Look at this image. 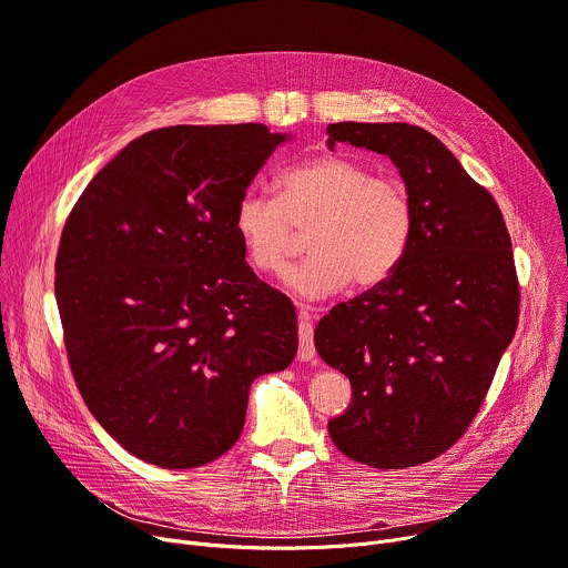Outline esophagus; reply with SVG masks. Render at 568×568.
<instances>
[{"mask_svg": "<svg viewBox=\"0 0 568 568\" xmlns=\"http://www.w3.org/2000/svg\"><path fill=\"white\" fill-rule=\"evenodd\" d=\"M302 362H311L315 356V343H313V324L308 320V313H302L300 317V352H296Z\"/></svg>", "mask_w": 568, "mask_h": 568, "instance_id": "1", "label": "esophagus"}]
</instances>
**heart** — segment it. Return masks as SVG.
Returning a JSON list of instances; mask_svg holds the SVG:
<instances>
[{"instance_id": "obj_1", "label": "heart", "mask_w": 568, "mask_h": 568, "mask_svg": "<svg viewBox=\"0 0 568 568\" xmlns=\"http://www.w3.org/2000/svg\"><path fill=\"white\" fill-rule=\"evenodd\" d=\"M311 257L285 283L306 300L334 294L352 281L375 287L405 260L416 209L398 176L373 174L345 154H320L276 179V197L246 191L234 206V232L251 266L281 274L294 253V227H308Z\"/></svg>"}]
</instances>
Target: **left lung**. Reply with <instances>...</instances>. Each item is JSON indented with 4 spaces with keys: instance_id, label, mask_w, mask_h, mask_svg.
<instances>
[{
    "instance_id": "obj_1",
    "label": "left lung",
    "mask_w": 568,
    "mask_h": 568,
    "mask_svg": "<svg viewBox=\"0 0 568 568\" xmlns=\"http://www.w3.org/2000/svg\"><path fill=\"white\" fill-rule=\"evenodd\" d=\"M326 133L329 149L347 142L389 156L416 209L396 272L315 329L317 354L352 384L329 435L356 463L414 467L467 430L514 341L511 236L493 195L433 133L403 122H341Z\"/></svg>"
}]
</instances>
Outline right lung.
Instances as JSON below:
<instances>
[{
    "mask_svg": "<svg viewBox=\"0 0 568 568\" xmlns=\"http://www.w3.org/2000/svg\"><path fill=\"white\" fill-rule=\"evenodd\" d=\"M287 133L168 126L129 142L64 225L54 296L97 422L135 458L200 467L239 439L255 377L285 371L296 311L262 283L234 206Z\"/></svg>",
    "mask_w": 568,
    "mask_h": 568,
    "instance_id": "obj_1",
    "label": "right lung"
}]
</instances>
